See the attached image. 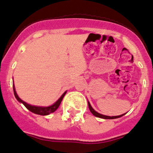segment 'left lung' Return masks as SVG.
Returning <instances> with one entry per match:
<instances>
[{
    "label": "left lung",
    "instance_id": "left-lung-1",
    "mask_svg": "<svg viewBox=\"0 0 153 153\" xmlns=\"http://www.w3.org/2000/svg\"><path fill=\"white\" fill-rule=\"evenodd\" d=\"M88 103V107H89V110H90L91 112L93 114V115H94L95 117H100V118H103V119H116V118H119V117H121L122 116H123L125 114H121V115H119V116H113V117H110V116H106V115H103V114H99V113H97V111H95L92 108V107L91 106L90 103Z\"/></svg>",
    "mask_w": 153,
    "mask_h": 153
}]
</instances>
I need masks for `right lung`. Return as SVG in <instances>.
I'll return each mask as SVG.
<instances>
[{"mask_svg": "<svg viewBox=\"0 0 153 153\" xmlns=\"http://www.w3.org/2000/svg\"><path fill=\"white\" fill-rule=\"evenodd\" d=\"M13 93H14L15 97H16V100H18L19 102L22 103V104L25 106V107H27L29 111H31V112L34 113V114H39V115H42V116H45V115H49V114H50L51 113H53L54 111H56V110L58 109V107H59L60 104H61L62 100L65 94H66V91L64 92V94H63L60 97V98L59 99V100H58L56 103H54L53 105L49 106V107H37V106L30 105V104H27V103H26L25 101H23V100H21V99L18 97L17 94H16V90H15L14 85H13Z\"/></svg>", "mask_w": 153, "mask_h": 153, "instance_id": "right-lung-1", "label": "right lung"}]
</instances>
